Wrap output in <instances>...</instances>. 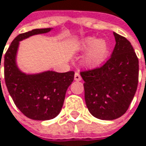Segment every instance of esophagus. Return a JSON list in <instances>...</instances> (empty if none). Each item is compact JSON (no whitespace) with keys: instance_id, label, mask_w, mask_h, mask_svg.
I'll return each instance as SVG.
<instances>
[{"instance_id":"esophagus-1","label":"esophagus","mask_w":146,"mask_h":146,"mask_svg":"<svg viewBox=\"0 0 146 146\" xmlns=\"http://www.w3.org/2000/svg\"><path fill=\"white\" fill-rule=\"evenodd\" d=\"M81 79H82V78H81L80 74L78 73H75V74H74V80L75 81H80Z\"/></svg>"}]
</instances>
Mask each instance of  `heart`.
Masks as SVG:
<instances>
[{
    "label": "heart",
    "mask_w": 146,
    "mask_h": 146,
    "mask_svg": "<svg viewBox=\"0 0 146 146\" xmlns=\"http://www.w3.org/2000/svg\"><path fill=\"white\" fill-rule=\"evenodd\" d=\"M73 49L77 52H86L83 57V64L88 68L102 66L110 54L108 42L95 36L83 38L74 44Z\"/></svg>",
    "instance_id": "heart-1"
}]
</instances>
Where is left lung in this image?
<instances>
[{
	"label": "left lung",
	"mask_w": 146,
	"mask_h": 146,
	"mask_svg": "<svg viewBox=\"0 0 146 146\" xmlns=\"http://www.w3.org/2000/svg\"><path fill=\"white\" fill-rule=\"evenodd\" d=\"M113 35L116 44L111 58L100 68L80 73L89 111L102 120L117 119L127 111L139 79V60L131 43Z\"/></svg>",
	"instance_id": "obj_1"
}]
</instances>
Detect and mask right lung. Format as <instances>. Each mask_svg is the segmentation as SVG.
<instances>
[{"label":"right lung","mask_w":146,"mask_h":146,"mask_svg":"<svg viewBox=\"0 0 146 146\" xmlns=\"http://www.w3.org/2000/svg\"><path fill=\"white\" fill-rule=\"evenodd\" d=\"M52 29H36L20 34L11 43L4 57L5 82L8 92L21 112L33 120H50L60 113L67 90L74 78L73 71L57 73L48 70L39 73H25L17 67L19 42ZM1 61V58L0 68Z\"/></svg>","instance_id":"right-lung-1"}]
</instances>
